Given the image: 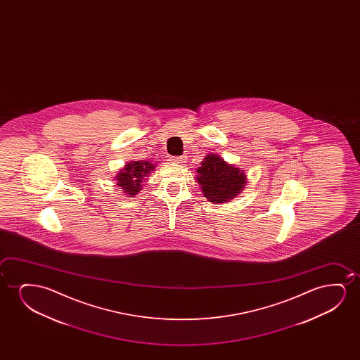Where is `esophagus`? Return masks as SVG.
<instances>
[{
  "mask_svg": "<svg viewBox=\"0 0 360 360\" xmlns=\"http://www.w3.org/2000/svg\"><path fill=\"white\" fill-rule=\"evenodd\" d=\"M171 161L176 163H182L184 160H183V158H171Z\"/></svg>",
  "mask_w": 360,
  "mask_h": 360,
  "instance_id": "obj_1",
  "label": "esophagus"
}]
</instances>
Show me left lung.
<instances>
[{
	"label": "left lung",
	"mask_w": 360,
	"mask_h": 360,
	"mask_svg": "<svg viewBox=\"0 0 360 360\" xmlns=\"http://www.w3.org/2000/svg\"><path fill=\"white\" fill-rule=\"evenodd\" d=\"M198 168V183L209 202H225L241 192L246 176L217 155H207Z\"/></svg>",
	"instance_id": "left-lung-1"
}]
</instances>
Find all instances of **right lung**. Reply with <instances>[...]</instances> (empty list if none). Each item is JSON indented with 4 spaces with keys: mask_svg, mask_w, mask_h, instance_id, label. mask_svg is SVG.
<instances>
[{
    "mask_svg": "<svg viewBox=\"0 0 360 360\" xmlns=\"http://www.w3.org/2000/svg\"><path fill=\"white\" fill-rule=\"evenodd\" d=\"M153 162L148 161H134L130 162L123 168L118 176V187H122L123 192L129 195H135L141 188V182L143 177H148V173L153 171Z\"/></svg>",
    "mask_w": 360,
    "mask_h": 360,
    "instance_id": "add662e5",
    "label": "right lung"
}]
</instances>
